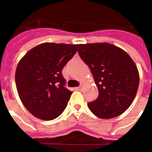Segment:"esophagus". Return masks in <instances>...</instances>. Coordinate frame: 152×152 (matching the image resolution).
<instances>
[{"mask_svg":"<svg viewBox=\"0 0 152 152\" xmlns=\"http://www.w3.org/2000/svg\"><path fill=\"white\" fill-rule=\"evenodd\" d=\"M83 85H84V84H80V85L78 87V89H79V90H81V89H82V88H83Z\"/></svg>","mask_w":152,"mask_h":152,"instance_id":"1","label":"esophagus"}]
</instances>
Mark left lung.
Masks as SVG:
<instances>
[{
    "instance_id": "left-lung-1",
    "label": "left lung",
    "mask_w": 152,
    "mask_h": 152,
    "mask_svg": "<svg viewBox=\"0 0 152 152\" xmlns=\"http://www.w3.org/2000/svg\"><path fill=\"white\" fill-rule=\"evenodd\" d=\"M78 54L92 73L99 95L88 103L90 110L100 119L121 115L136 95L139 74L133 60L122 49L107 42L80 44Z\"/></svg>"
}]
</instances>
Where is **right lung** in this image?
Returning <instances> with one entry per match:
<instances>
[{
    "label": "right lung",
    "mask_w": 152,
    "mask_h": 152,
    "mask_svg": "<svg viewBox=\"0 0 152 152\" xmlns=\"http://www.w3.org/2000/svg\"><path fill=\"white\" fill-rule=\"evenodd\" d=\"M78 45L45 42L29 50L19 61L15 74L17 92L24 107L39 119L59 116L72 92L64 88V65Z\"/></svg>",
    "instance_id": "obj_1"
}]
</instances>
